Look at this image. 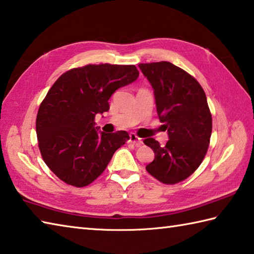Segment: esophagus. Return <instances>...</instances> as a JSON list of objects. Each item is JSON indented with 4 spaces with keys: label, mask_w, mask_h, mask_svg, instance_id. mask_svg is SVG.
Listing matches in <instances>:
<instances>
[{
    "label": "esophagus",
    "mask_w": 254,
    "mask_h": 254,
    "mask_svg": "<svg viewBox=\"0 0 254 254\" xmlns=\"http://www.w3.org/2000/svg\"><path fill=\"white\" fill-rule=\"evenodd\" d=\"M128 142L133 143L134 145H136V146H140L141 144H142V138L136 136L134 133H131L130 134V138H128Z\"/></svg>",
    "instance_id": "obj_1"
}]
</instances>
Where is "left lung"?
<instances>
[{"label": "left lung", "mask_w": 254, "mask_h": 254, "mask_svg": "<svg viewBox=\"0 0 254 254\" xmlns=\"http://www.w3.org/2000/svg\"><path fill=\"white\" fill-rule=\"evenodd\" d=\"M138 67L151 83L158 118L168 133L165 146L153 137L143 141L155 154L146 171L173 185L199 167L209 146L212 119L206 94L195 78L172 63L140 64Z\"/></svg>", "instance_id": "8db88e82"}]
</instances>
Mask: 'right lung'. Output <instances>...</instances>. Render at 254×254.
Listing matches in <instances>:
<instances>
[{
    "mask_svg": "<svg viewBox=\"0 0 254 254\" xmlns=\"http://www.w3.org/2000/svg\"><path fill=\"white\" fill-rule=\"evenodd\" d=\"M137 77L134 64H87L63 73L49 89L38 109L36 134L43 160L59 180L89 185L130 138L127 131H99L94 117L110 109L117 89Z\"/></svg>",
    "mask_w": 254,
    "mask_h": 254,
    "instance_id": "add662e5",
    "label": "right lung"
}]
</instances>
